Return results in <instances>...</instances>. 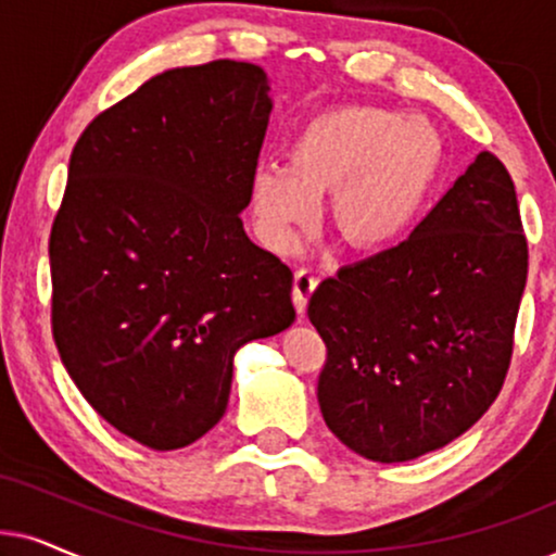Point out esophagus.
<instances>
[{"label":"esophagus","mask_w":556,"mask_h":556,"mask_svg":"<svg viewBox=\"0 0 556 556\" xmlns=\"http://www.w3.org/2000/svg\"><path fill=\"white\" fill-rule=\"evenodd\" d=\"M315 287H318V274L313 269H302L294 271V282H292V300H294V307H298V313L302 315L307 307V298H311Z\"/></svg>","instance_id":"obj_1"}]
</instances>
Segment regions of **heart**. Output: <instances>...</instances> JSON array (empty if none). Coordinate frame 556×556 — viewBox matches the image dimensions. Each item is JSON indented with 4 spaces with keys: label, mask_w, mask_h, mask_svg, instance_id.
<instances>
[{
    "label": "heart",
    "mask_w": 556,
    "mask_h": 556,
    "mask_svg": "<svg viewBox=\"0 0 556 556\" xmlns=\"http://www.w3.org/2000/svg\"><path fill=\"white\" fill-rule=\"evenodd\" d=\"M290 166L266 164L251 179L258 233L292 254L330 194V220L362 251L395 243L416 220L444 161V138L431 121L397 110L351 104L323 112L287 146Z\"/></svg>",
    "instance_id": "heart-1"
}]
</instances>
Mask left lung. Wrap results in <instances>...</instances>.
<instances>
[{
	"mask_svg": "<svg viewBox=\"0 0 556 556\" xmlns=\"http://www.w3.org/2000/svg\"><path fill=\"white\" fill-rule=\"evenodd\" d=\"M526 274L516 187L503 161L482 151L405 241L313 292L326 426L384 465L472 428L508 375Z\"/></svg>",
	"mask_w": 556,
	"mask_h": 556,
	"instance_id": "1",
	"label": "left lung"
}]
</instances>
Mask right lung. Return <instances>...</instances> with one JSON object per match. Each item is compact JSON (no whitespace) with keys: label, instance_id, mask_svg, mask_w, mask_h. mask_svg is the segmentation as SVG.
<instances>
[{"label":"right lung","instance_id":"obj_1","mask_svg":"<svg viewBox=\"0 0 556 556\" xmlns=\"http://www.w3.org/2000/svg\"><path fill=\"white\" fill-rule=\"evenodd\" d=\"M266 91L249 61L172 68L100 112L68 161L48 241L55 349L87 403L156 452L205 435L236 351L294 320L290 266L241 220Z\"/></svg>","mask_w":556,"mask_h":556}]
</instances>
